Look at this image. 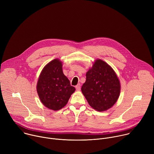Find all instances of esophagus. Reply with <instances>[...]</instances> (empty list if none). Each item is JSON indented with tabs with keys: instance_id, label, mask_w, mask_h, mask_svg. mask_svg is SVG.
Returning <instances> with one entry per match:
<instances>
[{
	"instance_id": "obj_1",
	"label": "esophagus",
	"mask_w": 154,
	"mask_h": 154,
	"mask_svg": "<svg viewBox=\"0 0 154 154\" xmlns=\"http://www.w3.org/2000/svg\"><path fill=\"white\" fill-rule=\"evenodd\" d=\"M75 88H76V90H77V91L80 90V88H81V85H80V83L77 84V85L75 86Z\"/></svg>"
}]
</instances>
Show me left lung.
Wrapping results in <instances>:
<instances>
[{"mask_svg":"<svg viewBox=\"0 0 154 154\" xmlns=\"http://www.w3.org/2000/svg\"><path fill=\"white\" fill-rule=\"evenodd\" d=\"M86 77L81 90L90 105L99 112L111 108L121 90L119 80L113 69L105 61L97 60Z\"/></svg>","mask_w":154,"mask_h":154,"instance_id":"left-lung-1","label":"left lung"}]
</instances>
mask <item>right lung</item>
I'll use <instances>...</instances> for the list:
<instances>
[{"mask_svg":"<svg viewBox=\"0 0 154 154\" xmlns=\"http://www.w3.org/2000/svg\"><path fill=\"white\" fill-rule=\"evenodd\" d=\"M36 90L43 105L58 110L68 103L75 88L62 71V63L55 59L42 69L38 80Z\"/></svg>","mask_w":154,"mask_h":154,"instance_id":"right-lung-1","label":"right lung"}]
</instances>
